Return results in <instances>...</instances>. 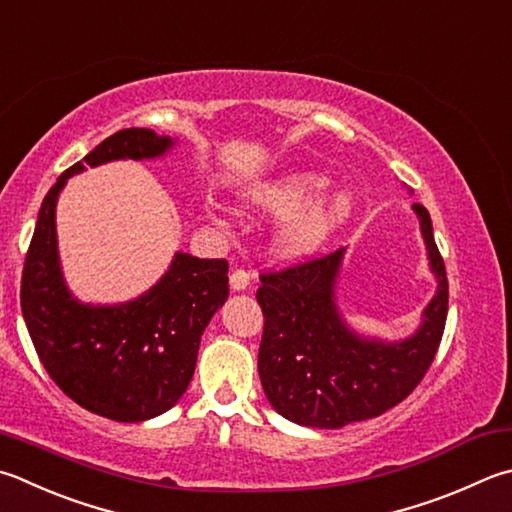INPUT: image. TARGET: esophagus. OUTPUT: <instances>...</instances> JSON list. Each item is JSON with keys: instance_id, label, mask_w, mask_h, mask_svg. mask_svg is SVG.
Returning <instances> with one entry per match:
<instances>
[{"instance_id": "obj_1", "label": "esophagus", "mask_w": 512, "mask_h": 512, "mask_svg": "<svg viewBox=\"0 0 512 512\" xmlns=\"http://www.w3.org/2000/svg\"><path fill=\"white\" fill-rule=\"evenodd\" d=\"M249 283H252V278H249L245 269H236V272H231L229 276V285L234 292H243V289L249 287Z\"/></svg>"}]
</instances>
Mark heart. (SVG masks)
<instances>
[{
	"instance_id": "heart-1",
	"label": "heart",
	"mask_w": 512,
	"mask_h": 512,
	"mask_svg": "<svg viewBox=\"0 0 512 512\" xmlns=\"http://www.w3.org/2000/svg\"><path fill=\"white\" fill-rule=\"evenodd\" d=\"M330 178L318 171L294 169L258 182L247 191L243 207L254 216L281 218L272 234L278 258L298 263L330 243L352 218L354 198L350 191H332Z\"/></svg>"
}]
</instances>
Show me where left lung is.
<instances>
[{
  "label": "left lung",
  "mask_w": 512,
  "mask_h": 512,
  "mask_svg": "<svg viewBox=\"0 0 512 512\" xmlns=\"http://www.w3.org/2000/svg\"><path fill=\"white\" fill-rule=\"evenodd\" d=\"M437 292L414 334L383 341L352 330L336 303L345 249L260 276L265 316L258 374L265 397L285 419L307 428H343L379 417L417 388L435 361L448 316L446 265L423 205H412Z\"/></svg>",
  "instance_id": "8db88e82"
}]
</instances>
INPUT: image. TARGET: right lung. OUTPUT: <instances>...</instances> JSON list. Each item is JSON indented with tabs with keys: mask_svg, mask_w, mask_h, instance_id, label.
<instances>
[{
	"mask_svg": "<svg viewBox=\"0 0 512 512\" xmlns=\"http://www.w3.org/2000/svg\"><path fill=\"white\" fill-rule=\"evenodd\" d=\"M176 140L122 129L66 169L48 191L22 274V314L37 356L77 406L138 423L176 406L194 376L200 336L229 296L227 260L176 252L160 281L127 303L73 296L57 252L55 207L66 180L113 160H153Z\"/></svg>",
	"mask_w": 512,
	"mask_h": 512,
	"instance_id": "obj_1",
	"label": "right lung"
}]
</instances>
